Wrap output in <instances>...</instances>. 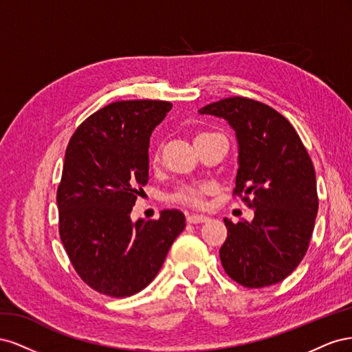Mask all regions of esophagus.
<instances>
[{
    "instance_id": "obj_1",
    "label": "esophagus",
    "mask_w": 352,
    "mask_h": 352,
    "mask_svg": "<svg viewBox=\"0 0 352 352\" xmlns=\"http://www.w3.org/2000/svg\"><path fill=\"white\" fill-rule=\"evenodd\" d=\"M188 223H190V225H197V223H206L208 221V217L207 216H199V214H190L186 217Z\"/></svg>"
}]
</instances>
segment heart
<instances>
[{
    "label": "heart",
    "instance_id": "obj_1",
    "mask_svg": "<svg viewBox=\"0 0 352 352\" xmlns=\"http://www.w3.org/2000/svg\"><path fill=\"white\" fill-rule=\"evenodd\" d=\"M160 153H155V158H158ZM214 192V186L204 184V185H184L177 188L175 192L170 195V199L179 204L189 206V207H202L206 204V198Z\"/></svg>",
    "mask_w": 352,
    "mask_h": 352
}]
</instances>
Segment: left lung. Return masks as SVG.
I'll return each instance as SVG.
<instances>
[{"mask_svg":"<svg viewBox=\"0 0 352 352\" xmlns=\"http://www.w3.org/2000/svg\"><path fill=\"white\" fill-rule=\"evenodd\" d=\"M198 113L225 119L235 131L233 194L254 208L251 221L225 219L223 269L247 287L279 283L301 263L313 235L318 198L311 158L294 126L263 102L233 97Z\"/></svg>","mask_w":352,"mask_h":352,"instance_id":"1","label":"left lung"}]
</instances>
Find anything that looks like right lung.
<instances>
[{
  "label": "right lung",
  "mask_w": 352,
  "mask_h": 352,
  "mask_svg": "<svg viewBox=\"0 0 352 352\" xmlns=\"http://www.w3.org/2000/svg\"><path fill=\"white\" fill-rule=\"evenodd\" d=\"M170 110L167 101L111 102L69 141L57 189L60 238L80 279L100 294L142 291L185 229L179 210H163L157 220L131 219L148 182L150 136Z\"/></svg>",
  "instance_id": "1"
}]
</instances>
